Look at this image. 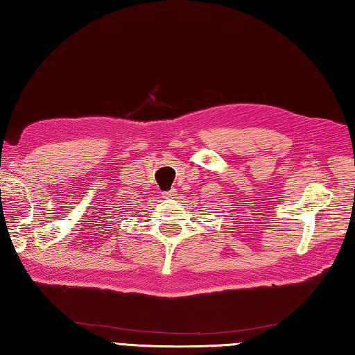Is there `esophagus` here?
<instances>
[{
  "label": "esophagus",
  "instance_id": "esophagus-1",
  "mask_svg": "<svg viewBox=\"0 0 355 355\" xmlns=\"http://www.w3.org/2000/svg\"><path fill=\"white\" fill-rule=\"evenodd\" d=\"M163 197H164V199H175V197H177V189H171V191L164 192Z\"/></svg>",
  "mask_w": 355,
  "mask_h": 355
}]
</instances>
